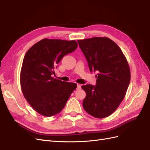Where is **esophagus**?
Here are the masks:
<instances>
[{"label": "esophagus", "instance_id": "esophagus-1", "mask_svg": "<svg viewBox=\"0 0 150 150\" xmlns=\"http://www.w3.org/2000/svg\"><path fill=\"white\" fill-rule=\"evenodd\" d=\"M81 88V85L79 84H77V89H80Z\"/></svg>", "mask_w": 150, "mask_h": 150}]
</instances>
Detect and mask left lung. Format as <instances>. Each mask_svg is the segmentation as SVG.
I'll return each instance as SVG.
<instances>
[{"mask_svg": "<svg viewBox=\"0 0 150 150\" xmlns=\"http://www.w3.org/2000/svg\"><path fill=\"white\" fill-rule=\"evenodd\" d=\"M91 72L97 71L96 85L82 86L86 96L83 106L96 118L111 115L123 100L129 84L128 62L121 49L110 39L95 37L78 40Z\"/></svg>", "mask_w": 150, "mask_h": 150, "instance_id": "obj_1", "label": "left lung"}]
</instances>
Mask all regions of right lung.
I'll use <instances>...</instances> for the list:
<instances>
[{
    "instance_id": "obj_1",
    "label": "right lung",
    "mask_w": 150,
    "mask_h": 150,
    "mask_svg": "<svg viewBox=\"0 0 150 150\" xmlns=\"http://www.w3.org/2000/svg\"><path fill=\"white\" fill-rule=\"evenodd\" d=\"M78 47L76 40L43 39L26 52L21 71L22 93L34 110L44 116L60 112L77 88L73 83L54 79V68Z\"/></svg>"
}]
</instances>
